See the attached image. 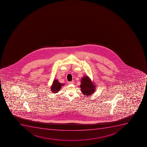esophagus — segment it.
<instances>
[{
	"label": "esophagus",
	"instance_id": "34e87169",
	"mask_svg": "<svg viewBox=\"0 0 147 147\" xmlns=\"http://www.w3.org/2000/svg\"><path fill=\"white\" fill-rule=\"evenodd\" d=\"M74 82V81H71V82H68V84H73Z\"/></svg>",
	"mask_w": 147,
	"mask_h": 147
}]
</instances>
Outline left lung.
Instances as JSON below:
<instances>
[{
  "label": "left lung",
  "instance_id": "obj_1",
  "mask_svg": "<svg viewBox=\"0 0 147 147\" xmlns=\"http://www.w3.org/2000/svg\"><path fill=\"white\" fill-rule=\"evenodd\" d=\"M80 90L85 96H91L96 91V85L88 76H85L81 79Z\"/></svg>",
  "mask_w": 147,
  "mask_h": 147
}]
</instances>
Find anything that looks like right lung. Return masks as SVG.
Listing matches in <instances>:
<instances>
[{
    "label": "right lung",
    "mask_w": 147,
    "mask_h": 147,
    "mask_svg": "<svg viewBox=\"0 0 147 147\" xmlns=\"http://www.w3.org/2000/svg\"><path fill=\"white\" fill-rule=\"evenodd\" d=\"M65 85L64 83H61L59 82V80L57 79L54 80L53 84L51 86V91L53 93H57L62 88V86Z\"/></svg>",
    "instance_id": "right-lung-1"
}]
</instances>
